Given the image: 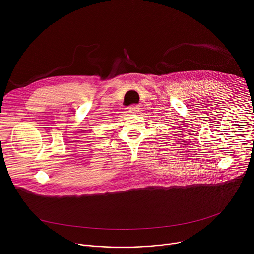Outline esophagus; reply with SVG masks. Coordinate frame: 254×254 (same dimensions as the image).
Listing matches in <instances>:
<instances>
[{
	"label": "esophagus",
	"instance_id": "obj_1",
	"mask_svg": "<svg viewBox=\"0 0 254 254\" xmlns=\"http://www.w3.org/2000/svg\"><path fill=\"white\" fill-rule=\"evenodd\" d=\"M138 111V106L136 104H132L130 106H128V112L130 114H136Z\"/></svg>",
	"mask_w": 254,
	"mask_h": 254
}]
</instances>
